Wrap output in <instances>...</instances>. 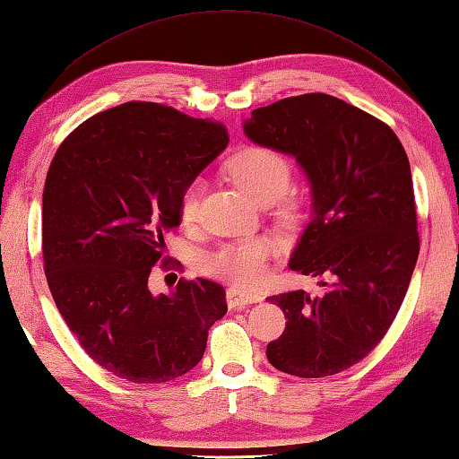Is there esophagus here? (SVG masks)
Returning <instances> with one entry per match:
<instances>
[{
    "label": "esophagus",
    "mask_w": 459,
    "mask_h": 459,
    "mask_svg": "<svg viewBox=\"0 0 459 459\" xmlns=\"http://www.w3.org/2000/svg\"><path fill=\"white\" fill-rule=\"evenodd\" d=\"M226 299H228L230 308H241V307H247V304L263 300L261 294H257V292H247V290H239V289H228Z\"/></svg>",
    "instance_id": "obj_1"
}]
</instances>
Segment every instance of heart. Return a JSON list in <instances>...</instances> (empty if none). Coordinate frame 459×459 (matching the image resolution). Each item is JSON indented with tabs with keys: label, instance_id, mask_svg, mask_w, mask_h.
<instances>
[{
	"label": "heart",
	"instance_id": "1",
	"mask_svg": "<svg viewBox=\"0 0 459 459\" xmlns=\"http://www.w3.org/2000/svg\"><path fill=\"white\" fill-rule=\"evenodd\" d=\"M228 172L233 182L259 202L263 198H277L287 190L292 165L287 155L267 145H249L238 151L228 162ZM200 185L188 182L178 196V216L185 223H192L198 216ZM271 246L269 241L249 238L236 243H226L204 259L202 269L210 277L226 281L236 287H257L269 273Z\"/></svg>",
	"mask_w": 459,
	"mask_h": 459
}]
</instances>
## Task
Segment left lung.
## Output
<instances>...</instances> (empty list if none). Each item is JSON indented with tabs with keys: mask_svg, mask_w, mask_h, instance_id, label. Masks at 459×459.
Returning a JSON list of instances; mask_svg holds the SVG:
<instances>
[{
	"mask_svg": "<svg viewBox=\"0 0 459 459\" xmlns=\"http://www.w3.org/2000/svg\"><path fill=\"white\" fill-rule=\"evenodd\" d=\"M243 129L307 170L312 220L290 269L325 279L320 297L267 299L287 318L267 359L304 379L350 369L391 328L419 259L409 157L385 121L320 91L253 109Z\"/></svg>",
	"mask_w": 459,
	"mask_h": 459,
	"instance_id": "1",
	"label": "left lung"
}]
</instances>
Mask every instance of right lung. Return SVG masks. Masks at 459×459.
Here are the masks:
<instances>
[{"instance_id": "1", "label": "right lung", "mask_w": 459, "mask_h": 459, "mask_svg": "<svg viewBox=\"0 0 459 459\" xmlns=\"http://www.w3.org/2000/svg\"><path fill=\"white\" fill-rule=\"evenodd\" d=\"M228 145L216 119L127 101L80 124L55 152L43 192L50 294L82 350L131 383H167L196 368L226 290L180 279L152 297L149 274L180 223L178 196Z\"/></svg>"}]
</instances>
